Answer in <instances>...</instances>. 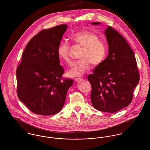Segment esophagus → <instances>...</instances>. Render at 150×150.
I'll return each instance as SVG.
<instances>
[{"label": "esophagus", "instance_id": "obj_1", "mask_svg": "<svg viewBox=\"0 0 150 150\" xmlns=\"http://www.w3.org/2000/svg\"><path fill=\"white\" fill-rule=\"evenodd\" d=\"M82 79H82V78H76L75 79V81L76 82H79V81H82Z\"/></svg>", "mask_w": 150, "mask_h": 150}]
</instances>
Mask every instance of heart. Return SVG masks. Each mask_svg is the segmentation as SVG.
I'll use <instances>...</instances> for the list:
<instances>
[{"mask_svg": "<svg viewBox=\"0 0 150 150\" xmlns=\"http://www.w3.org/2000/svg\"><path fill=\"white\" fill-rule=\"evenodd\" d=\"M71 39L75 44L83 47V49L80 54L81 59L75 63L68 71L70 76H79L89 69L91 64L98 66L105 59L107 47L97 34L89 30H82L73 34ZM57 52L61 60L68 64L71 62L70 48L67 42H61L57 47Z\"/></svg>", "mask_w": 150, "mask_h": 150, "instance_id": "1", "label": "heart"}]
</instances>
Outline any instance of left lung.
<instances>
[{
  "label": "left lung",
  "instance_id": "left-lung-1",
  "mask_svg": "<svg viewBox=\"0 0 150 150\" xmlns=\"http://www.w3.org/2000/svg\"><path fill=\"white\" fill-rule=\"evenodd\" d=\"M105 34L108 56L87 79L91 85L93 107L101 112L115 113L131 103L140 76L134 53L126 40L110 26Z\"/></svg>",
  "mask_w": 150,
  "mask_h": 150
}]
</instances>
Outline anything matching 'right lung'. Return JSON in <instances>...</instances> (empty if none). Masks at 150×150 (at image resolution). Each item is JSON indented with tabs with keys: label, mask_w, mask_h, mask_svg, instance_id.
Returning <instances> with one entry per match:
<instances>
[{
	"label": "right lung",
	"mask_w": 150,
	"mask_h": 150,
	"mask_svg": "<svg viewBox=\"0 0 150 150\" xmlns=\"http://www.w3.org/2000/svg\"><path fill=\"white\" fill-rule=\"evenodd\" d=\"M67 25L44 29L29 41L17 67L18 97L34 113L50 116L63 108L73 84L64 79L57 49Z\"/></svg>",
	"instance_id": "right-lung-1"
}]
</instances>
